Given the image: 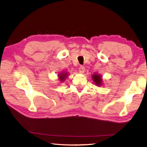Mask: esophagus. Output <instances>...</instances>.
Returning <instances> with one entry per match:
<instances>
[{
	"label": "esophagus",
	"instance_id": "obj_1",
	"mask_svg": "<svg viewBox=\"0 0 147 147\" xmlns=\"http://www.w3.org/2000/svg\"><path fill=\"white\" fill-rule=\"evenodd\" d=\"M79 71L80 73L81 74H84V71H85V68L82 65H81V66L79 67Z\"/></svg>",
	"mask_w": 147,
	"mask_h": 147
}]
</instances>
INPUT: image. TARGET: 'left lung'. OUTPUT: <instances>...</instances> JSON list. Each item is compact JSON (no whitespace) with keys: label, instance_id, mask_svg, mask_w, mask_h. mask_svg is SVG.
Instances as JSON below:
<instances>
[{"label":"left lung","instance_id":"8db88e82","mask_svg":"<svg viewBox=\"0 0 147 147\" xmlns=\"http://www.w3.org/2000/svg\"><path fill=\"white\" fill-rule=\"evenodd\" d=\"M92 79H93L94 82L96 84L97 86H100L102 85V78L99 74H94L92 75Z\"/></svg>","mask_w":147,"mask_h":147}]
</instances>
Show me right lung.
<instances>
[{"label": "right lung", "instance_id": "add662e5", "mask_svg": "<svg viewBox=\"0 0 147 147\" xmlns=\"http://www.w3.org/2000/svg\"><path fill=\"white\" fill-rule=\"evenodd\" d=\"M67 77H68V73L66 72V71L58 74V77H59V80L61 81V82H63V81H65V79H67Z\"/></svg>", "mask_w": 147, "mask_h": 147}]
</instances>
